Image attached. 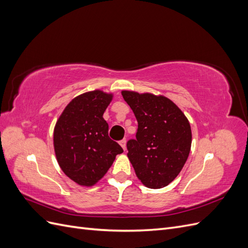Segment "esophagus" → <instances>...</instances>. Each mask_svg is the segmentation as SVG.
I'll use <instances>...</instances> for the list:
<instances>
[{
    "instance_id": "obj_1",
    "label": "esophagus",
    "mask_w": 248,
    "mask_h": 248,
    "mask_svg": "<svg viewBox=\"0 0 248 248\" xmlns=\"http://www.w3.org/2000/svg\"><path fill=\"white\" fill-rule=\"evenodd\" d=\"M119 142H120V145H121V147L123 148V150H126V140L123 139V140H120Z\"/></svg>"
}]
</instances>
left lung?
I'll return each instance as SVG.
<instances>
[{"label": "left lung", "mask_w": 248, "mask_h": 248, "mask_svg": "<svg viewBox=\"0 0 248 248\" xmlns=\"http://www.w3.org/2000/svg\"><path fill=\"white\" fill-rule=\"evenodd\" d=\"M138 121L136 139L127 141L128 157L141 183L162 188L174 180L188 158V120L167 97L123 91Z\"/></svg>", "instance_id": "obj_1"}]
</instances>
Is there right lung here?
Listing matches in <instances>:
<instances>
[{
  "instance_id": "add662e5",
  "label": "right lung",
  "mask_w": 248,
  "mask_h": 248,
  "mask_svg": "<svg viewBox=\"0 0 248 248\" xmlns=\"http://www.w3.org/2000/svg\"><path fill=\"white\" fill-rule=\"evenodd\" d=\"M111 95L88 92L74 98L59 118L54 146L59 166L74 182L92 186L107 174L122 147L108 137L103 112Z\"/></svg>"
}]
</instances>
